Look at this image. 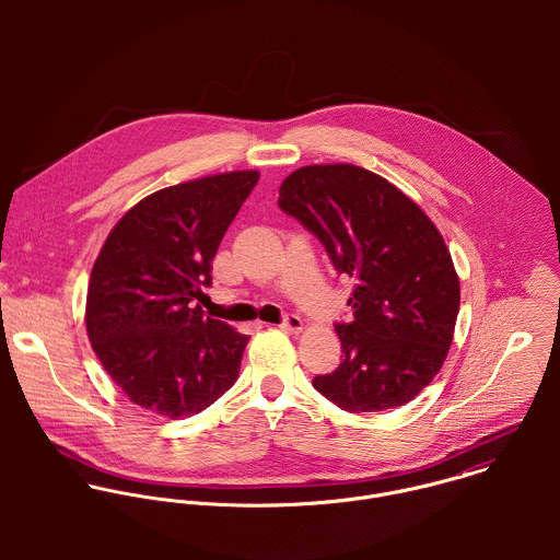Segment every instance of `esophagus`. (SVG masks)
Here are the masks:
<instances>
[{
	"instance_id": "34e87169",
	"label": "esophagus",
	"mask_w": 560,
	"mask_h": 560,
	"mask_svg": "<svg viewBox=\"0 0 560 560\" xmlns=\"http://www.w3.org/2000/svg\"><path fill=\"white\" fill-rule=\"evenodd\" d=\"M280 327L284 329V331H293V334H298V331H302L304 329V320L300 319L298 315H287L282 323H280Z\"/></svg>"
}]
</instances>
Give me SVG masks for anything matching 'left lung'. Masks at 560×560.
<instances>
[{
	"label": "left lung",
	"instance_id": "1",
	"mask_svg": "<svg viewBox=\"0 0 560 560\" xmlns=\"http://www.w3.org/2000/svg\"><path fill=\"white\" fill-rule=\"evenodd\" d=\"M278 207L358 282L353 320L336 323L342 362L313 386L353 413L409 402L440 373L459 313V278L435 224L399 187L351 163L295 170Z\"/></svg>",
	"mask_w": 560,
	"mask_h": 560
}]
</instances>
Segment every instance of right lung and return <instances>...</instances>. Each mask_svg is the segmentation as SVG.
Masks as SVG:
<instances>
[{
    "mask_svg": "<svg viewBox=\"0 0 560 560\" xmlns=\"http://www.w3.org/2000/svg\"><path fill=\"white\" fill-rule=\"evenodd\" d=\"M258 180L241 170L160 189L112 229L94 260L85 329L114 384L172 420L220 399L249 336L202 317L215 252Z\"/></svg>",
    "mask_w": 560,
    "mask_h": 560,
    "instance_id": "right-lung-1",
    "label": "right lung"
}]
</instances>
